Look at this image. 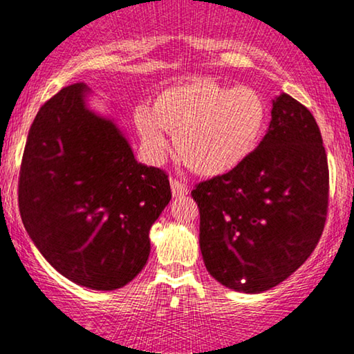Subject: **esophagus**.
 Listing matches in <instances>:
<instances>
[{
  "mask_svg": "<svg viewBox=\"0 0 354 354\" xmlns=\"http://www.w3.org/2000/svg\"><path fill=\"white\" fill-rule=\"evenodd\" d=\"M171 194L173 197H183L186 196L187 192H189V187H187V185H185V183L176 180V178H171Z\"/></svg>",
  "mask_w": 354,
  "mask_h": 354,
  "instance_id": "obj_1",
  "label": "esophagus"
}]
</instances>
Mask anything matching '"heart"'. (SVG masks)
<instances>
[{
	"label": "heart",
	"mask_w": 354,
	"mask_h": 354,
	"mask_svg": "<svg viewBox=\"0 0 354 354\" xmlns=\"http://www.w3.org/2000/svg\"><path fill=\"white\" fill-rule=\"evenodd\" d=\"M134 124L152 162L167 157V131L174 134V150L191 171L220 176L241 167L261 144L268 105L252 87L191 79L158 91L150 110L136 108Z\"/></svg>",
	"instance_id": "1"
}]
</instances>
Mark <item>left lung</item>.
<instances>
[{
	"label": "left lung",
	"instance_id": "1",
	"mask_svg": "<svg viewBox=\"0 0 354 354\" xmlns=\"http://www.w3.org/2000/svg\"><path fill=\"white\" fill-rule=\"evenodd\" d=\"M207 270L226 288L261 293L303 266L322 236L328 165L313 113L288 93L254 153L233 171L196 185Z\"/></svg>",
	"mask_w": 354,
	"mask_h": 354
}]
</instances>
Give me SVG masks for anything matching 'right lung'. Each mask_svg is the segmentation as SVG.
Listing matches in <instances>:
<instances>
[{
	"label": "right lung",
	"instance_id": "add662e5",
	"mask_svg": "<svg viewBox=\"0 0 354 354\" xmlns=\"http://www.w3.org/2000/svg\"><path fill=\"white\" fill-rule=\"evenodd\" d=\"M68 86L32 122L19 171V212L61 275L92 290L128 285L150 254L149 232L171 199L168 174L138 163L115 122Z\"/></svg>",
	"mask_w": 354,
	"mask_h": 354
}]
</instances>
